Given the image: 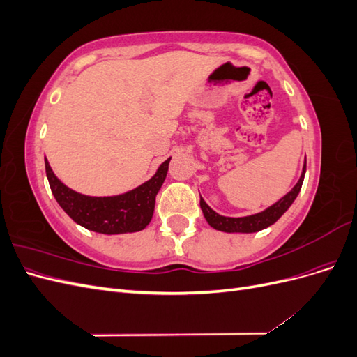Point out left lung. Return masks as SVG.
Masks as SVG:
<instances>
[{
	"mask_svg": "<svg viewBox=\"0 0 357 357\" xmlns=\"http://www.w3.org/2000/svg\"><path fill=\"white\" fill-rule=\"evenodd\" d=\"M305 169H307V159L304 162V168H302V174L299 181L295 185V188L291 189L286 197H283L278 202H275L271 207L266 208L262 213H257L253 215H247V218H225V215H220L215 211H213L205 201L201 198V210L204 213L205 220L208 222L211 228L223 231V232H257L261 229L268 228L273 223H275L282 215L287 211V208L291 205V202L295 201L298 197V193L302 188V181H304L305 176Z\"/></svg>",
	"mask_w": 357,
	"mask_h": 357,
	"instance_id": "left-lung-1",
	"label": "left lung"
}]
</instances>
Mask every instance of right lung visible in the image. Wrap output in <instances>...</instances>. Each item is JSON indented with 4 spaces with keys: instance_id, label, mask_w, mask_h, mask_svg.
<instances>
[{
    "instance_id": "obj_1",
    "label": "right lung",
    "mask_w": 357,
    "mask_h": 357,
    "mask_svg": "<svg viewBox=\"0 0 357 357\" xmlns=\"http://www.w3.org/2000/svg\"><path fill=\"white\" fill-rule=\"evenodd\" d=\"M171 158L162 164L156 174L137 189L117 197H86L67 188L53 174L45 158L46 174L53 197L70 218L83 228L100 234H125L144 229L152 220L155 199L164 183Z\"/></svg>"
}]
</instances>
